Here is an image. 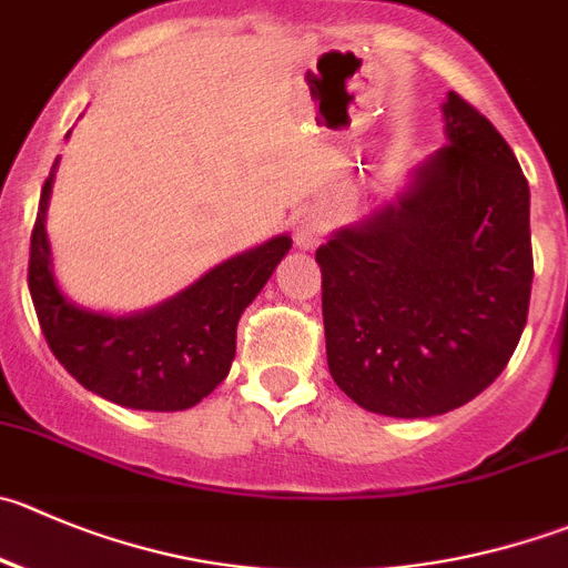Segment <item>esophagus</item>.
I'll use <instances>...</instances> for the list:
<instances>
[{
  "mask_svg": "<svg viewBox=\"0 0 568 568\" xmlns=\"http://www.w3.org/2000/svg\"><path fill=\"white\" fill-rule=\"evenodd\" d=\"M326 220L317 212H301L293 217V236L298 247H315L323 240Z\"/></svg>",
  "mask_w": 568,
  "mask_h": 568,
  "instance_id": "34e87169",
  "label": "esophagus"
}]
</instances>
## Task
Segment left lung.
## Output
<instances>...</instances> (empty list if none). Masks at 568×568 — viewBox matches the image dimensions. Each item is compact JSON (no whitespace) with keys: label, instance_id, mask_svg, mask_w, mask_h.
<instances>
[{"label":"left lung","instance_id":"left-lung-1","mask_svg":"<svg viewBox=\"0 0 568 568\" xmlns=\"http://www.w3.org/2000/svg\"><path fill=\"white\" fill-rule=\"evenodd\" d=\"M446 144L315 258L332 379L371 413L429 418L505 371L532 290L530 186L488 119L449 91Z\"/></svg>","mask_w":568,"mask_h":568}]
</instances>
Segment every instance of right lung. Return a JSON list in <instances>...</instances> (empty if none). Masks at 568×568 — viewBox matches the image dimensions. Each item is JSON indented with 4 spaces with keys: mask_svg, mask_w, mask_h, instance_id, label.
<instances>
[{
    "mask_svg": "<svg viewBox=\"0 0 568 568\" xmlns=\"http://www.w3.org/2000/svg\"><path fill=\"white\" fill-rule=\"evenodd\" d=\"M55 170L58 161L41 189L27 267L32 306L52 354L85 390L119 407L153 413L194 407L229 376L236 323L293 240L273 236L209 270L175 298L136 315L83 310L61 293L52 270L47 209Z\"/></svg>",
    "mask_w": 568,
    "mask_h": 568,
    "instance_id": "add662e5",
    "label": "right lung"
}]
</instances>
